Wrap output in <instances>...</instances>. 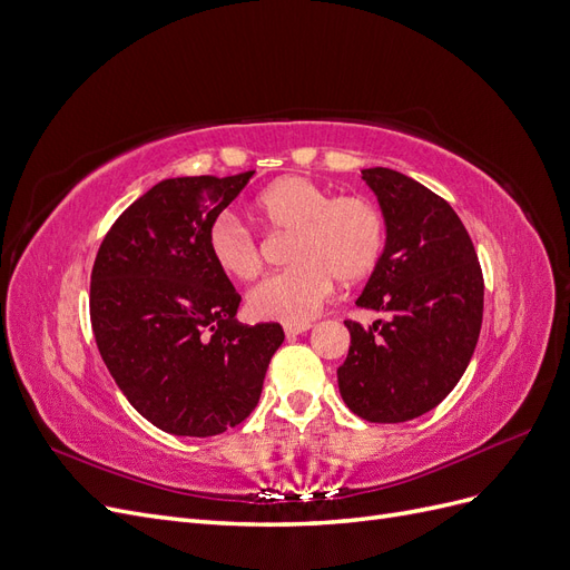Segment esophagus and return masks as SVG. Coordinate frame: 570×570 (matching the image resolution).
Segmentation results:
<instances>
[{"label":"esophagus","mask_w":570,"mask_h":570,"mask_svg":"<svg viewBox=\"0 0 570 570\" xmlns=\"http://www.w3.org/2000/svg\"><path fill=\"white\" fill-rule=\"evenodd\" d=\"M308 327H312V323H285V335L287 337H297V335L306 333Z\"/></svg>","instance_id":"34e87169"}]
</instances>
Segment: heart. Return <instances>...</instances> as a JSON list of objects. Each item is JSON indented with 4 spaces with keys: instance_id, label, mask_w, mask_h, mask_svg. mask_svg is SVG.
I'll list each match as a JSON object with an SVG mask.
<instances>
[{
    "instance_id": "heart-1",
    "label": "heart",
    "mask_w": 570,
    "mask_h": 570,
    "mask_svg": "<svg viewBox=\"0 0 570 570\" xmlns=\"http://www.w3.org/2000/svg\"><path fill=\"white\" fill-rule=\"evenodd\" d=\"M268 228L295 233L289 264L268 275L247 297L258 321L308 323L333 297L335 283H358L377 268L387 243L385 218L366 197H335L318 183L287 176L268 185L254 202ZM206 247L220 273L252 281L264 258L254 233L233 214H218L206 230Z\"/></svg>"
}]
</instances>
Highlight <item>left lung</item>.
Wrapping results in <instances>:
<instances>
[{
  "mask_svg": "<svg viewBox=\"0 0 570 570\" xmlns=\"http://www.w3.org/2000/svg\"><path fill=\"white\" fill-rule=\"evenodd\" d=\"M361 178L381 204L387 243L356 306L387 314L344 321L350 354L337 368L344 404L371 423H404L435 409L469 366L482 323V271L456 212L392 168Z\"/></svg>",
  "mask_w": 570,
  "mask_h": 570,
  "instance_id": "left-lung-1",
  "label": "left lung"
}]
</instances>
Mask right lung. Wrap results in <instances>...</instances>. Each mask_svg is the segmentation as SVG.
<instances>
[{
  "mask_svg": "<svg viewBox=\"0 0 570 570\" xmlns=\"http://www.w3.org/2000/svg\"><path fill=\"white\" fill-rule=\"evenodd\" d=\"M252 176L157 183L118 216L95 258L99 354L132 409L170 435L212 438L243 423L285 340L278 323L235 318L239 295L206 247L212 220Z\"/></svg>",
  "mask_w": 570,
  "mask_h": 570,
  "instance_id": "obj_1",
  "label": "right lung"
}]
</instances>
